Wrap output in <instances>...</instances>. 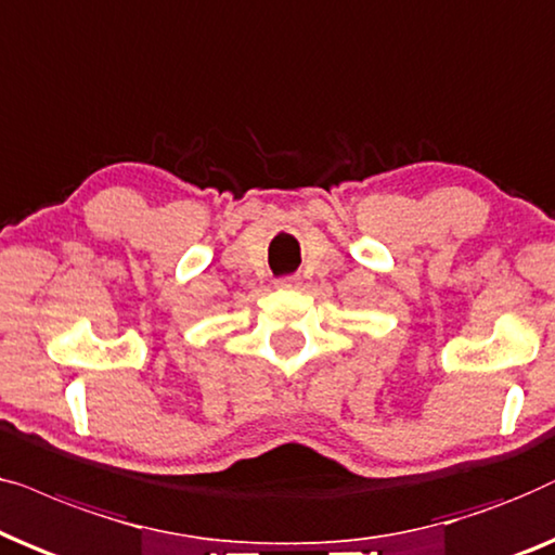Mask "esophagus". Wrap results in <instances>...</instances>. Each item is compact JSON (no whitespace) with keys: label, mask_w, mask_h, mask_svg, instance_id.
<instances>
[{"label":"esophagus","mask_w":555,"mask_h":555,"mask_svg":"<svg viewBox=\"0 0 555 555\" xmlns=\"http://www.w3.org/2000/svg\"><path fill=\"white\" fill-rule=\"evenodd\" d=\"M276 286H282V289H297V286H299V276H294V273H289V276L279 279Z\"/></svg>","instance_id":"34e87169"}]
</instances>
